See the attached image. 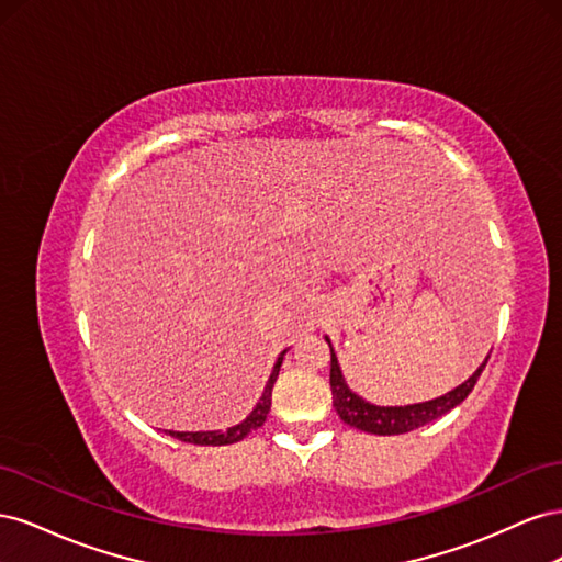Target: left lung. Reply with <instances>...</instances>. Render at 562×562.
<instances>
[{"instance_id":"obj_1","label":"left lung","mask_w":562,"mask_h":562,"mask_svg":"<svg viewBox=\"0 0 562 562\" xmlns=\"http://www.w3.org/2000/svg\"><path fill=\"white\" fill-rule=\"evenodd\" d=\"M326 342L330 347V391H333V407L337 411L339 419L347 422L349 427L361 429L368 434H378V436H396V434H407L413 429L424 427L438 417H443L446 413H450L452 407H457L462 403L471 389L479 382L481 372L487 363V359L483 361V366L473 372V375L462 382L459 386H454L452 391H448L446 396H438L434 401H424V403H413V405H372L368 401H363L359 394L347 386L342 370H339L337 356L333 351L330 339L326 337Z\"/></svg>"}]
</instances>
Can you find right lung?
<instances>
[{
  "mask_svg": "<svg viewBox=\"0 0 562 562\" xmlns=\"http://www.w3.org/2000/svg\"><path fill=\"white\" fill-rule=\"evenodd\" d=\"M283 353H279V359L274 363V370H271V375L267 380V386L262 391V396L258 401V405L252 407V413L241 422L236 424V427H229L227 431H168V436H173L182 443H194V446H229L236 443V440H244L250 431L260 429L267 415H269V407H271V389H274V382L279 378V370L283 363Z\"/></svg>",
  "mask_w": 562,
  "mask_h": 562,
  "instance_id": "obj_1",
  "label": "right lung"
}]
</instances>
